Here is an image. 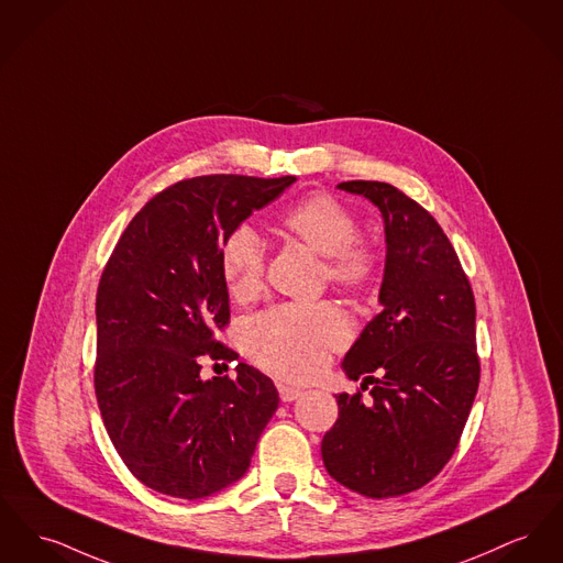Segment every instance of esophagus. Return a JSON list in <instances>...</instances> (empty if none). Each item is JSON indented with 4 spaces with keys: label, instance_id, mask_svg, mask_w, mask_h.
<instances>
[{
    "label": "esophagus",
    "instance_id": "1",
    "mask_svg": "<svg viewBox=\"0 0 563 563\" xmlns=\"http://www.w3.org/2000/svg\"><path fill=\"white\" fill-rule=\"evenodd\" d=\"M278 394H280V399L283 401H296L298 397H301V389L298 387H289V385H278Z\"/></svg>",
    "mask_w": 563,
    "mask_h": 563
}]
</instances>
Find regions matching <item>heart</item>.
Returning <instances> with one entry per match:
<instances>
[{"label":"heart","instance_id":"1","mask_svg":"<svg viewBox=\"0 0 563 563\" xmlns=\"http://www.w3.org/2000/svg\"><path fill=\"white\" fill-rule=\"evenodd\" d=\"M278 230L323 255L325 278L346 294H362L378 274V251L360 238L353 210L330 194L317 191L291 203L278 217ZM219 269L235 301L257 298L265 287V249L260 235L246 225L228 233L219 251ZM346 340V319L328 301L269 308L246 330L251 357L287 380L314 376Z\"/></svg>","mask_w":563,"mask_h":563}]
</instances>
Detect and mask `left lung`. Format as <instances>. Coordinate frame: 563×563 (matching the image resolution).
<instances>
[{
  "instance_id": "left-lung-1",
  "label": "left lung",
  "mask_w": 563,
  "mask_h": 563,
  "mask_svg": "<svg viewBox=\"0 0 563 563\" xmlns=\"http://www.w3.org/2000/svg\"><path fill=\"white\" fill-rule=\"evenodd\" d=\"M340 189L378 206L387 260L383 310L344 357L349 378L374 384L338 397V421L321 442L340 485L365 497H397L428 485L453 457L481 380L476 303L446 233L389 183ZM377 376L374 377L373 374Z\"/></svg>"
}]
</instances>
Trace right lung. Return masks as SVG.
<instances>
[{
    "instance_id": "right-lung-1",
    "label": "right lung",
    "mask_w": 563,
    "mask_h": 563,
    "mask_svg": "<svg viewBox=\"0 0 563 563\" xmlns=\"http://www.w3.org/2000/svg\"><path fill=\"white\" fill-rule=\"evenodd\" d=\"M296 176L210 174L144 203L103 267L96 298V397L106 431L146 487L198 499L251 465L278 391L260 369L199 378V355L233 362L217 333L230 323L219 269L225 235Z\"/></svg>"
}]
</instances>
